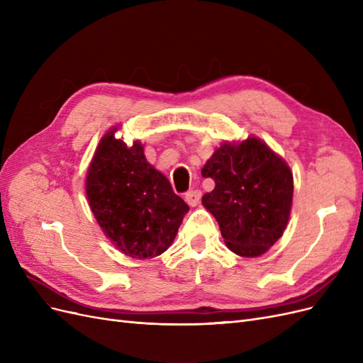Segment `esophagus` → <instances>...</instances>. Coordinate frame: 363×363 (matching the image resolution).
Masks as SVG:
<instances>
[{"mask_svg":"<svg viewBox=\"0 0 363 363\" xmlns=\"http://www.w3.org/2000/svg\"><path fill=\"white\" fill-rule=\"evenodd\" d=\"M184 199H186V203L189 204L191 207H195L199 203V199H201V191L192 189V191H189V192L184 195Z\"/></svg>","mask_w":363,"mask_h":363,"instance_id":"1","label":"esophagus"}]
</instances>
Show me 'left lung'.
I'll list each match as a JSON object with an SVG mask.
<instances>
[{
  "mask_svg": "<svg viewBox=\"0 0 363 363\" xmlns=\"http://www.w3.org/2000/svg\"><path fill=\"white\" fill-rule=\"evenodd\" d=\"M215 189L201 199L231 252L255 258L279 240L293 206L289 164L258 136L225 141L201 169Z\"/></svg>",
  "mask_w": 363,
  "mask_h": 363,
  "instance_id": "1",
  "label": "left lung"
}]
</instances>
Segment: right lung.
Returning a JSON list of instances; mask_svg holds the SVG:
<instances>
[{
  "label": "right lung",
  "mask_w": 363,
  "mask_h": 363,
  "mask_svg": "<svg viewBox=\"0 0 363 363\" xmlns=\"http://www.w3.org/2000/svg\"><path fill=\"white\" fill-rule=\"evenodd\" d=\"M111 128L86 169L85 192L104 234L124 255L147 259L164 254L189 211L168 179L148 164L141 141L128 145Z\"/></svg>",
  "instance_id": "1"
}]
</instances>
